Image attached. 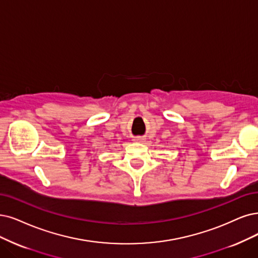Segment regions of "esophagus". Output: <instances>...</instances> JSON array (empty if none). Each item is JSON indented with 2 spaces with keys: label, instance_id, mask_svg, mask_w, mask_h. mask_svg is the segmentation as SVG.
<instances>
[{
  "label": "esophagus",
  "instance_id": "34e87169",
  "mask_svg": "<svg viewBox=\"0 0 258 258\" xmlns=\"http://www.w3.org/2000/svg\"><path fill=\"white\" fill-rule=\"evenodd\" d=\"M134 141H136V142H142V141H144V138H142V137H136V138L134 139Z\"/></svg>",
  "mask_w": 258,
  "mask_h": 258
}]
</instances>
